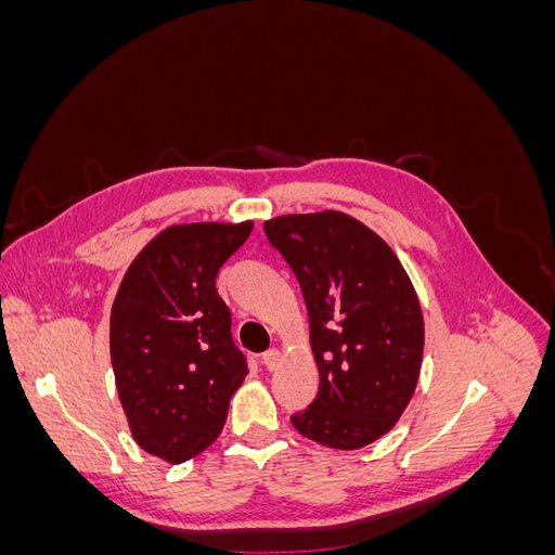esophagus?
<instances>
[{
  "mask_svg": "<svg viewBox=\"0 0 555 555\" xmlns=\"http://www.w3.org/2000/svg\"><path fill=\"white\" fill-rule=\"evenodd\" d=\"M261 363L266 365V371H278V367L282 365V354H280V349H268L266 354L261 357Z\"/></svg>",
  "mask_w": 555,
  "mask_h": 555,
  "instance_id": "34e87169",
  "label": "esophagus"
}]
</instances>
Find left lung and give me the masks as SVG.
Returning <instances> with one entry per match:
<instances>
[{"instance_id": "left-lung-1", "label": "left lung", "mask_w": 555, "mask_h": 555, "mask_svg": "<svg viewBox=\"0 0 555 555\" xmlns=\"http://www.w3.org/2000/svg\"><path fill=\"white\" fill-rule=\"evenodd\" d=\"M263 233L294 271L310 322L319 393L292 416L304 438L361 449L389 433L414 396L424 314L396 251L340 210L282 215Z\"/></svg>"}]
</instances>
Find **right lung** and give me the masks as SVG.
Masks as SVG:
<instances>
[{"label": "right lung", "mask_w": 555, "mask_h": 555, "mask_svg": "<svg viewBox=\"0 0 555 555\" xmlns=\"http://www.w3.org/2000/svg\"><path fill=\"white\" fill-rule=\"evenodd\" d=\"M251 227L247 220L164 229L131 261L115 294V389L131 438L166 463L190 461L217 440L247 375L215 278Z\"/></svg>", "instance_id": "1"}]
</instances>
